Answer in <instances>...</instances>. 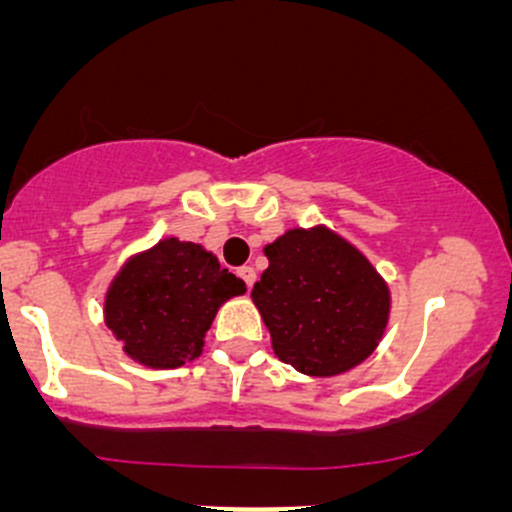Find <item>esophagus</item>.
<instances>
[{
  "label": "esophagus",
  "instance_id": "obj_1",
  "mask_svg": "<svg viewBox=\"0 0 512 512\" xmlns=\"http://www.w3.org/2000/svg\"><path fill=\"white\" fill-rule=\"evenodd\" d=\"M237 275H240L242 280H245V285H247V287L255 285V280H257L255 267H240V270H237Z\"/></svg>",
  "mask_w": 512,
  "mask_h": 512
}]
</instances>
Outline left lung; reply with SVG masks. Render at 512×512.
<instances>
[{
    "label": "left lung",
    "mask_w": 512,
    "mask_h": 512,
    "mask_svg": "<svg viewBox=\"0 0 512 512\" xmlns=\"http://www.w3.org/2000/svg\"><path fill=\"white\" fill-rule=\"evenodd\" d=\"M270 260L252 302L277 359L299 374L339 376L384 339L391 289L369 257L327 225L289 227L265 245Z\"/></svg>",
    "instance_id": "left-lung-1"
}]
</instances>
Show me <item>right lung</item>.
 Wrapping results in <instances>:
<instances>
[{
  "label": "right lung",
  "mask_w": 512,
  "mask_h": 512,
  "mask_svg": "<svg viewBox=\"0 0 512 512\" xmlns=\"http://www.w3.org/2000/svg\"><path fill=\"white\" fill-rule=\"evenodd\" d=\"M245 292L203 245L163 237L118 267L103 294V324L128 359L178 369L203 354L218 309Z\"/></svg>",
  "instance_id": "add662e5"
}]
</instances>
